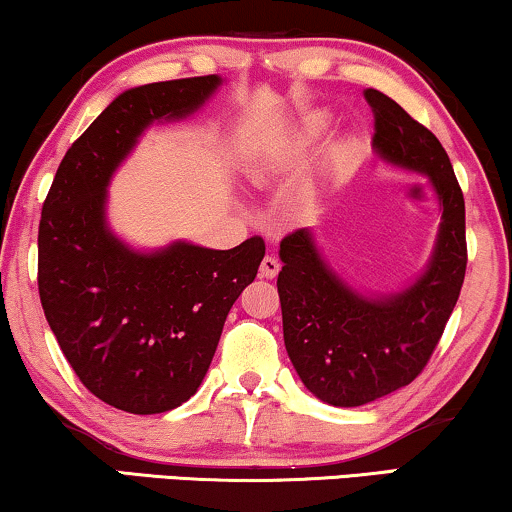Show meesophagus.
I'll return each mask as SVG.
<instances>
[{
	"label": "esophagus",
	"instance_id": "34e87169",
	"mask_svg": "<svg viewBox=\"0 0 512 512\" xmlns=\"http://www.w3.org/2000/svg\"><path fill=\"white\" fill-rule=\"evenodd\" d=\"M279 268H282V263H279V258H275V256H265L263 261H261V277H265V279L277 277Z\"/></svg>",
	"mask_w": 512,
	"mask_h": 512
}]
</instances>
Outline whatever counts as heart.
I'll return each mask as SVG.
<instances>
[{
  "mask_svg": "<svg viewBox=\"0 0 512 512\" xmlns=\"http://www.w3.org/2000/svg\"><path fill=\"white\" fill-rule=\"evenodd\" d=\"M324 128V121H317V123H310L307 125V135H317V132Z\"/></svg>",
  "mask_w": 512,
  "mask_h": 512,
  "instance_id": "1",
  "label": "heart"
}]
</instances>
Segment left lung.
Here are the masks:
<instances>
[{
  "label": "left lung",
  "mask_w": 512,
  "mask_h": 512,
  "mask_svg": "<svg viewBox=\"0 0 512 512\" xmlns=\"http://www.w3.org/2000/svg\"><path fill=\"white\" fill-rule=\"evenodd\" d=\"M363 97L375 116V151L431 179L443 223L429 270L398 296L377 300L333 275L307 228L279 244L286 352L305 387L338 408L377 401L422 373L457 305L468 263L464 193L443 144L380 90L366 88Z\"/></svg>",
  "instance_id": "obj_1"
}]
</instances>
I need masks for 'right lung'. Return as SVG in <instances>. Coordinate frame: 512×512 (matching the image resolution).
Masks as SVG:
<instances>
[{
	"instance_id": "right-lung-1",
	"label": "right lung",
	"mask_w": 512,
	"mask_h": 512,
	"mask_svg": "<svg viewBox=\"0 0 512 512\" xmlns=\"http://www.w3.org/2000/svg\"><path fill=\"white\" fill-rule=\"evenodd\" d=\"M216 74L118 95L69 146L39 221V298L58 345L90 394L156 415L198 391L230 307L254 282L263 237L216 251L174 242L139 254L104 223L107 184L153 121L191 114Z\"/></svg>"
}]
</instances>
